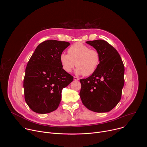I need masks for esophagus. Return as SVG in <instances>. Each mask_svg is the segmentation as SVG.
Instances as JSON below:
<instances>
[{
    "label": "esophagus",
    "instance_id": "1",
    "mask_svg": "<svg viewBox=\"0 0 147 147\" xmlns=\"http://www.w3.org/2000/svg\"><path fill=\"white\" fill-rule=\"evenodd\" d=\"M74 80L75 81H78V80H79V78L78 77H74Z\"/></svg>",
    "mask_w": 147,
    "mask_h": 147
}]
</instances>
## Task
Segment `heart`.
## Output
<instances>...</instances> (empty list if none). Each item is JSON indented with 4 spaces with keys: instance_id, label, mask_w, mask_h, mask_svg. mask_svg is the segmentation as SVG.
Returning a JSON list of instances; mask_svg holds the SVG:
<instances>
[{
    "instance_id": "heart-1",
    "label": "heart",
    "mask_w": 147,
    "mask_h": 147,
    "mask_svg": "<svg viewBox=\"0 0 147 147\" xmlns=\"http://www.w3.org/2000/svg\"><path fill=\"white\" fill-rule=\"evenodd\" d=\"M61 66L65 71L71 72L76 65L77 74L90 76L96 70L100 61L99 52L81 42H77L68 49V54L60 55Z\"/></svg>"
}]
</instances>
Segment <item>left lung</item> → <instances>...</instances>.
<instances>
[{"instance_id": "left-lung-1", "label": "left lung", "mask_w": 147, "mask_h": 147, "mask_svg": "<svg viewBox=\"0 0 147 147\" xmlns=\"http://www.w3.org/2000/svg\"><path fill=\"white\" fill-rule=\"evenodd\" d=\"M100 54L96 70L89 77L80 80V96L87 109L95 112H108L119 102L124 83V67L118 52L107 41H87Z\"/></svg>"}]
</instances>
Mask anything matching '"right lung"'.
I'll return each instance as SVG.
<instances>
[{
	"instance_id": "right-lung-1",
	"label": "right lung",
	"mask_w": 147,
	"mask_h": 147,
	"mask_svg": "<svg viewBox=\"0 0 147 147\" xmlns=\"http://www.w3.org/2000/svg\"><path fill=\"white\" fill-rule=\"evenodd\" d=\"M70 43L47 40L40 43L30 59L24 78V98L34 112L45 114L55 111L61 98V91L73 77L63 69L60 55Z\"/></svg>"
}]
</instances>
